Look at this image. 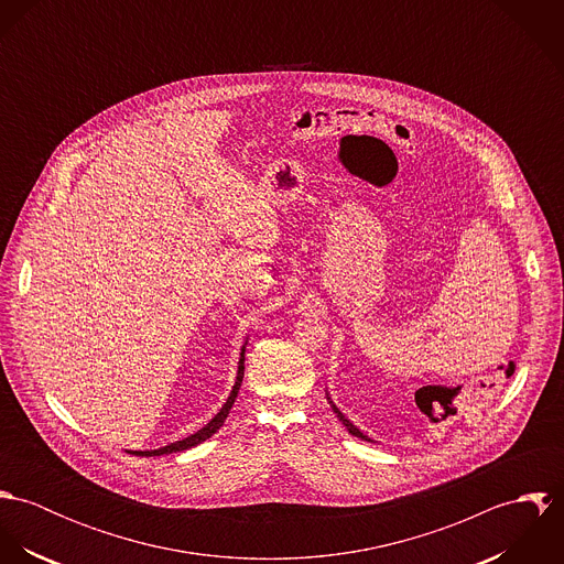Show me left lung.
Here are the masks:
<instances>
[{
  "label": "left lung",
  "mask_w": 564,
  "mask_h": 564,
  "mask_svg": "<svg viewBox=\"0 0 564 564\" xmlns=\"http://www.w3.org/2000/svg\"><path fill=\"white\" fill-rule=\"evenodd\" d=\"M327 400H329V398H327ZM329 405H332V410L336 412L338 421H340V423H343V425L349 430V434H354V436H358V438H362V441H371L367 434H362V432H360V430H358V427H356V425H354V423H351V421H349V419H347V416H345V414H343V412H340V410L334 405L332 400H329Z\"/></svg>",
  "instance_id": "left-lung-1"
}]
</instances>
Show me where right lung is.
I'll use <instances>...</instances> for the list:
<instances>
[{
	"instance_id": "right-lung-1",
	"label": "right lung",
	"mask_w": 564,
	"mask_h": 564,
	"mask_svg": "<svg viewBox=\"0 0 564 564\" xmlns=\"http://www.w3.org/2000/svg\"><path fill=\"white\" fill-rule=\"evenodd\" d=\"M245 345H247V340H245ZM245 345H242L241 349V358H239V371H237V382H235V387H232V393H230V398L226 400L224 403V408L202 427V430H197L195 434H191V436H186V438H182V441H175V443H169V445H164L161 449H148V452H130V454H137V456H162V454H175V452H184V449H191V447H195V445H199V443H204L206 438H210L221 425H224V421L228 419V414H230V408H232V403L237 400V395H239V389H241L242 382V371H245Z\"/></svg>"
}]
</instances>
